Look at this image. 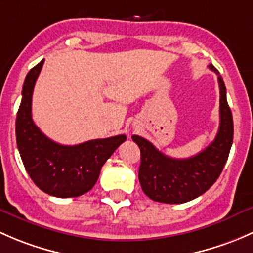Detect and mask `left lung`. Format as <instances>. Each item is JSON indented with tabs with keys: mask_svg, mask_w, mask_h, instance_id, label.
Instances as JSON below:
<instances>
[{
	"mask_svg": "<svg viewBox=\"0 0 253 253\" xmlns=\"http://www.w3.org/2000/svg\"><path fill=\"white\" fill-rule=\"evenodd\" d=\"M218 75L220 92V123L217 136L204 151L185 160L168 157L150 141L132 135L131 139L141 151L139 180L142 191L151 200L163 204H184L205 194L222 173L233 145V114L226 101V88L219 72L210 64Z\"/></svg>",
	"mask_w": 253,
	"mask_h": 253,
	"instance_id": "left-lung-1",
	"label": "left lung"
}]
</instances>
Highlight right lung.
Masks as SVG:
<instances>
[{
  "label": "right lung",
  "mask_w": 253,
  "mask_h": 253,
  "mask_svg": "<svg viewBox=\"0 0 253 253\" xmlns=\"http://www.w3.org/2000/svg\"><path fill=\"white\" fill-rule=\"evenodd\" d=\"M43 61L30 69L23 84L15 121L17 146L23 165L39 189L54 197H78L92 189L102 166L126 136L117 135L66 146L41 132L31 118V98Z\"/></svg>",
  "instance_id": "right-lung-1"
}]
</instances>
